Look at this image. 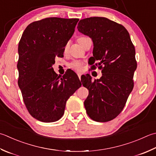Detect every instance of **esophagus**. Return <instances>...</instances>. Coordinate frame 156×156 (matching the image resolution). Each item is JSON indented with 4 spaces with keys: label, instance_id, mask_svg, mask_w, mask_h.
Returning <instances> with one entry per match:
<instances>
[{
    "label": "esophagus",
    "instance_id": "34e87169",
    "mask_svg": "<svg viewBox=\"0 0 156 156\" xmlns=\"http://www.w3.org/2000/svg\"><path fill=\"white\" fill-rule=\"evenodd\" d=\"M81 74H80V73H79V74H78V78H79V79H80H80H81Z\"/></svg>",
    "mask_w": 156,
    "mask_h": 156
}]
</instances>
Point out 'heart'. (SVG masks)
<instances>
[{
	"label": "heart",
	"mask_w": 156,
	"mask_h": 156,
	"mask_svg": "<svg viewBox=\"0 0 156 156\" xmlns=\"http://www.w3.org/2000/svg\"><path fill=\"white\" fill-rule=\"evenodd\" d=\"M87 38H88L85 37V36H81V37H79L77 39V42H78V44L81 46V47H82L84 41H86ZM66 49V47L65 48V50ZM70 67L76 70V71L80 72L82 69V63L81 62H79V61H75V62H72L71 64H70Z\"/></svg>",
	"instance_id": "b5f03b06"
}]
</instances>
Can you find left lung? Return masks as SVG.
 I'll use <instances>...</instances> for the list:
<instances>
[{
  "instance_id": "8db88e82",
  "label": "left lung",
  "mask_w": 156,
  "mask_h": 156,
  "mask_svg": "<svg viewBox=\"0 0 156 156\" xmlns=\"http://www.w3.org/2000/svg\"><path fill=\"white\" fill-rule=\"evenodd\" d=\"M77 28L93 42V57L88 63L93 69L98 66L102 69L101 77L94 82L88 74L82 78V85L89 92L84 103L85 109L94 121H110L122 111L133 90L137 66L135 47L126 29L108 18L81 20ZM95 61L98 63L95 64Z\"/></svg>"
}]
</instances>
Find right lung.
Here are the masks:
<instances>
[{
    "label": "right lung",
    "instance_id": "1",
    "mask_svg": "<svg viewBox=\"0 0 156 156\" xmlns=\"http://www.w3.org/2000/svg\"><path fill=\"white\" fill-rule=\"evenodd\" d=\"M78 20L45 18L29 24L21 36L18 46V85L27 111L41 122L59 120L66 101L82 85L72 70L61 76L52 67L55 57H63Z\"/></svg>",
    "mask_w": 156,
    "mask_h": 156
}]
</instances>
